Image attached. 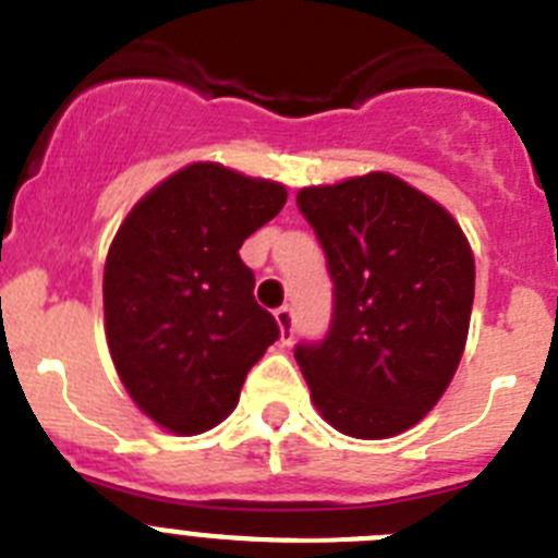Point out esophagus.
<instances>
[{"label": "esophagus", "mask_w": 558, "mask_h": 558, "mask_svg": "<svg viewBox=\"0 0 558 558\" xmlns=\"http://www.w3.org/2000/svg\"><path fill=\"white\" fill-rule=\"evenodd\" d=\"M276 324H279V329H282V342H290L293 340L295 335V313H293V306H279L276 310Z\"/></svg>", "instance_id": "esophagus-1"}]
</instances>
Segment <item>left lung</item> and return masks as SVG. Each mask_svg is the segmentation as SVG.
<instances>
[{
	"mask_svg": "<svg viewBox=\"0 0 558 558\" xmlns=\"http://www.w3.org/2000/svg\"><path fill=\"white\" fill-rule=\"evenodd\" d=\"M295 202L335 282L326 337L295 345L315 407L349 437L407 432L462 360L476 290L468 238L392 173L304 187Z\"/></svg>",
	"mask_w": 558,
	"mask_h": 558,
	"instance_id": "obj_1",
	"label": "left lung"
}]
</instances>
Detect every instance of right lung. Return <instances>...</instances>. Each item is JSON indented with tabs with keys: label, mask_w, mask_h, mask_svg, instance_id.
Wrapping results in <instances>:
<instances>
[{
	"label": "right lung",
	"mask_w": 558,
	"mask_h": 558,
	"mask_svg": "<svg viewBox=\"0 0 558 558\" xmlns=\"http://www.w3.org/2000/svg\"><path fill=\"white\" fill-rule=\"evenodd\" d=\"M284 202L279 182L193 162L146 193L112 240L101 288L112 365L168 432L221 423L245 373L279 340L238 252Z\"/></svg>",
	"instance_id": "right-lung-1"
}]
</instances>
